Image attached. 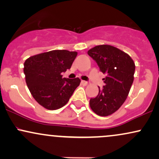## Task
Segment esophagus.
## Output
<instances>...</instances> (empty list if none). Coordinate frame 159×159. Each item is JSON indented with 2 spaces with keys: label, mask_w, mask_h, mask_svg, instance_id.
<instances>
[{
  "label": "esophagus",
  "mask_w": 159,
  "mask_h": 159,
  "mask_svg": "<svg viewBox=\"0 0 159 159\" xmlns=\"http://www.w3.org/2000/svg\"><path fill=\"white\" fill-rule=\"evenodd\" d=\"M81 84H83V85L86 86V85L88 84V82H87V81H81Z\"/></svg>",
  "instance_id": "esophagus-1"
}]
</instances>
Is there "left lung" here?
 I'll use <instances>...</instances> for the list:
<instances>
[{"instance_id": "left-lung-1", "label": "left lung", "mask_w": 159, "mask_h": 159, "mask_svg": "<svg viewBox=\"0 0 159 159\" xmlns=\"http://www.w3.org/2000/svg\"><path fill=\"white\" fill-rule=\"evenodd\" d=\"M106 75L105 85L98 87V93L90 98V106L98 116H107L116 112L127 98L134 81L135 64L129 54L110 45H96L87 52Z\"/></svg>"}]
</instances>
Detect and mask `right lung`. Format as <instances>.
<instances>
[{"label":"right lung","instance_id":"right-lung-1","mask_svg":"<svg viewBox=\"0 0 159 159\" xmlns=\"http://www.w3.org/2000/svg\"><path fill=\"white\" fill-rule=\"evenodd\" d=\"M78 52L54 50L30 57L24 63L25 81L34 99L48 110H57L69 102L81 80L63 78Z\"/></svg>","mask_w":159,"mask_h":159}]
</instances>
